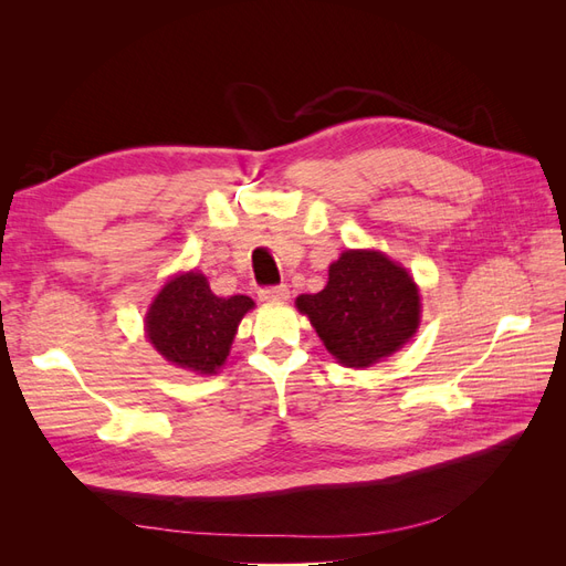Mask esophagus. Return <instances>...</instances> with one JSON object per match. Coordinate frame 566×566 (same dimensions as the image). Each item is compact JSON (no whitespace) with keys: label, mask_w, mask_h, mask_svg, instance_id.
<instances>
[{"label":"esophagus","mask_w":566,"mask_h":566,"mask_svg":"<svg viewBox=\"0 0 566 566\" xmlns=\"http://www.w3.org/2000/svg\"><path fill=\"white\" fill-rule=\"evenodd\" d=\"M260 300L262 302H283L290 297V290L287 285H266V287H260Z\"/></svg>","instance_id":"esophagus-1"}]
</instances>
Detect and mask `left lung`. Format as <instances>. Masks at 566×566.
Segmentation results:
<instances>
[{
  "mask_svg": "<svg viewBox=\"0 0 566 566\" xmlns=\"http://www.w3.org/2000/svg\"><path fill=\"white\" fill-rule=\"evenodd\" d=\"M297 310L339 364L366 368L416 333L420 295L408 271L382 252L347 250L331 264L328 285L300 295Z\"/></svg>",
  "mask_w": 566,
  "mask_h": 566,
  "instance_id": "left-lung-1",
  "label": "left lung"
}]
</instances>
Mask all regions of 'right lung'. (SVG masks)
<instances>
[{
	"instance_id": "add662e5",
	"label": "right lung",
	"mask_w": 566,
	"mask_h": 566,
	"mask_svg": "<svg viewBox=\"0 0 566 566\" xmlns=\"http://www.w3.org/2000/svg\"><path fill=\"white\" fill-rule=\"evenodd\" d=\"M252 300L217 297L202 273L188 271L169 281L146 316L150 345L179 368L210 375L224 366L238 323Z\"/></svg>"
}]
</instances>
